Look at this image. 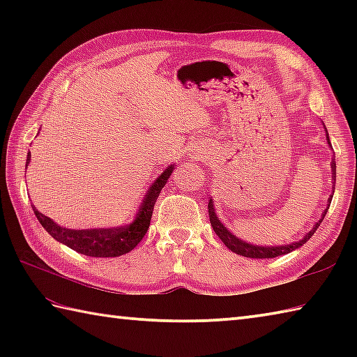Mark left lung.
<instances>
[{
  "instance_id": "left-lung-1",
  "label": "left lung",
  "mask_w": 357,
  "mask_h": 357,
  "mask_svg": "<svg viewBox=\"0 0 357 357\" xmlns=\"http://www.w3.org/2000/svg\"><path fill=\"white\" fill-rule=\"evenodd\" d=\"M327 138H328V133H327ZM328 144H330V139H328ZM331 172H333V183H336V162H335V159H333V162H331ZM333 190H335V188H333ZM331 198H333V195L328 198L327 208L324 210L321 219L316 222L313 229L310 230L301 241H296V242H293V244H287V245H273V247L255 245V244H250V242L239 239L238 236H234V234L229 229H227V227L221 221H219V218L216 216V211H215L213 201H211V199L208 201V216H210V222H211V227H213L215 233L218 234L219 239H221L224 244L227 245V248L231 250V252H234L236 255H241V256H245V257H253V259H270V257L287 255V253L293 252V250L304 245L305 242L313 236L314 231L317 230V227H319L321 222L324 221V218H325V215H327V210H328L330 204H331Z\"/></svg>"
}]
</instances>
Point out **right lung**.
I'll return each mask as SVG.
<instances>
[{"mask_svg": "<svg viewBox=\"0 0 357 357\" xmlns=\"http://www.w3.org/2000/svg\"><path fill=\"white\" fill-rule=\"evenodd\" d=\"M30 162V151L27 153V162ZM174 169V165H169L161 173V176L155 179L149 192L146 193L138 213L135 216V221L128 225L113 227V229H89V230H73L58 225L53 219L44 216L43 213L33 208V213L38 221L44 227L53 239H56L61 244L75 250L81 255L92 257H116L126 255L139 244L144 234L147 233L151 213H153L155 202L161 193L162 187L167 184V179Z\"/></svg>", "mask_w": 357, "mask_h": 357, "instance_id": "add662e5", "label": "right lung"}]
</instances>
